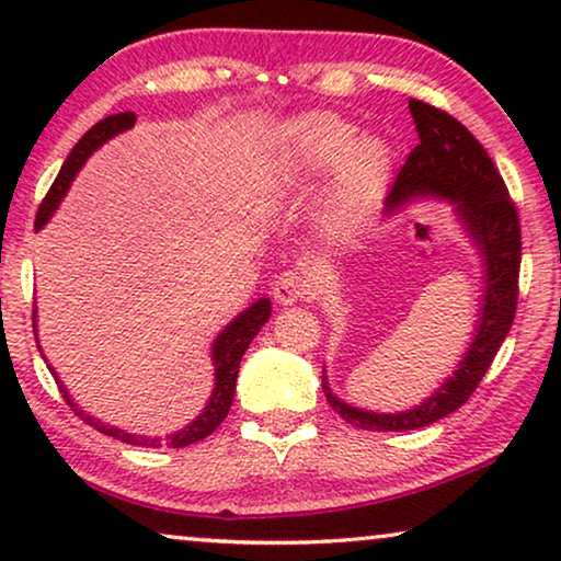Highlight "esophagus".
Here are the masks:
<instances>
[{
    "label": "esophagus",
    "instance_id": "34e87169",
    "mask_svg": "<svg viewBox=\"0 0 561 561\" xmlns=\"http://www.w3.org/2000/svg\"><path fill=\"white\" fill-rule=\"evenodd\" d=\"M311 283L301 271H283L278 278L273 280V298L283 306H290L296 301H304L309 296Z\"/></svg>",
    "mask_w": 561,
    "mask_h": 561
}]
</instances>
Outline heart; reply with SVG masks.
Returning <instances> with one entry per match:
<instances>
[{"label": "heart", "instance_id": "1", "mask_svg": "<svg viewBox=\"0 0 561 561\" xmlns=\"http://www.w3.org/2000/svg\"><path fill=\"white\" fill-rule=\"evenodd\" d=\"M357 127L334 112L304 114L290 127V168L319 175L334 165L319 198L329 234H347L378 204L390 173V148L380 137H355Z\"/></svg>", "mask_w": 561, "mask_h": 561}]
</instances>
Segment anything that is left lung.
<instances>
[{
    "instance_id": "8db88e82",
    "label": "left lung",
    "mask_w": 561,
    "mask_h": 561,
    "mask_svg": "<svg viewBox=\"0 0 561 561\" xmlns=\"http://www.w3.org/2000/svg\"><path fill=\"white\" fill-rule=\"evenodd\" d=\"M409 110L419 133V145L396 175L393 188L386 198V211H393L409 198L424 194L457 204L459 219L465 221V229L485 260V301L480 309L478 334L467 355L459 359L455 375L416 409L401 413L355 409V405L342 403L321 375L324 380L321 388L329 405L347 424L367 428V432H409V428L428 426L457 411L493 365L505 334L511 332L518 304L520 221L495 163L470 129L451 114L419 99H411Z\"/></svg>"
}]
</instances>
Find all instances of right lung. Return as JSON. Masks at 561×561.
Here are the masks:
<instances>
[{
  "label": "right lung",
  "mask_w": 561,
  "mask_h": 561,
  "mask_svg": "<svg viewBox=\"0 0 561 561\" xmlns=\"http://www.w3.org/2000/svg\"><path fill=\"white\" fill-rule=\"evenodd\" d=\"M133 125H135V112L110 114V117L99 119L96 125L91 127L89 133L73 145V150L68 152L64 168H60V173L56 175V181H53L50 191L43 198L41 209H37V214H35V229H41L45 221L50 219V214L56 211L60 198H64L68 186H71L73 175L79 173V168L83 163H87V158L91 156V152H94L99 145H104L106 140H110V137H114L117 133H125V129H129ZM267 319H271V301H267V298H260V301L252 304L248 311H242L240 317H237L232 324H229L225 332H221L217 340H214L211 359H214V380H217V382H214V393L209 398V403H206V409L202 413H198V419L194 421V424L181 428L179 434L165 436V439H158V436H156V439H148V436L127 434V432H122V428L106 426L99 419L79 411V405L71 401V396H68V390L64 388V382L58 380V375H56V370H53V367H50V373L58 382L60 396L66 398V403L71 405L76 416H81L89 426H94L96 432H102L106 436H114V439H119L125 444H135V447H173V449H181V447H188V444H194V442L206 439V436H209L214 428H217L221 421L227 419L229 409H232L237 373H240V359L244 355V350L250 347V342L255 340L260 327H263ZM33 321H35V309H33Z\"/></svg>",
  "instance_id": "obj_1"
}]
</instances>
